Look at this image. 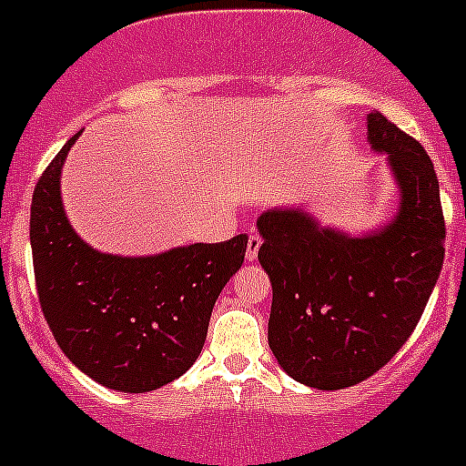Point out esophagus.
<instances>
[{
	"instance_id": "1",
	"label": "esophagus",
	"mask_w": 466,
	"mask_h": 466,
	"mask_svg": "<svg viewBox=\"0 0 466 466\" xmlns=\"http://www.w3.org/2000/svg\"><path fill=\"white\" fill-rule=\"evenodd\" d=\"M259 248H261V237H259V234L252 232L250 237H248L246 259H248V261H255V259H257V252H259Z\"/></svg>"
}]
</instances>
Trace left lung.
I'll list each match as a JSON object with an SVG mask.
<instances>
[{"label": "left lung", "instance_id": "obj_1", "mask_svg": "<svg viewBox=\"0 0 466 466\" xmlns=\"http://www.w3.org/2000/svg\"><path fill=\"white\" fill-rule=\"evenodd\" d=\"M367 134L400 188L385 228L350 237L289 207L257 218L264 238L257 257L273 284L268 346L293 380L325 391L367 380L399 353L444 264L431 157L378 111L367 116Z\"/></svg>", "mask_w": 466, "mask_h": 466}]
</instances>
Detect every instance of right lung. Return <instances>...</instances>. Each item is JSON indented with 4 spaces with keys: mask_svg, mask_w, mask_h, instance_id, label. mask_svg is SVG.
Masks as SVG:
<instances>
[{
    "mask_svg": "<svg viewBox=\"0 0 466 466\" xmlns=\"http://www.w3.org/2000/svg\"><path fill=\"white\" fill-rule=\"evenodd\" d=\"M76 138L45 168L31 200L40 307L66 358L95 382L127 394L159 390L200 355L216 298L241 268L248 237L152 257L93 250L61 202V168Z\"/></svg>",
    "mask_w": 466,
    "mask_h": 466,
    "instance_id": "add662e5",
    "label": "right lung"
}]
</instances>
